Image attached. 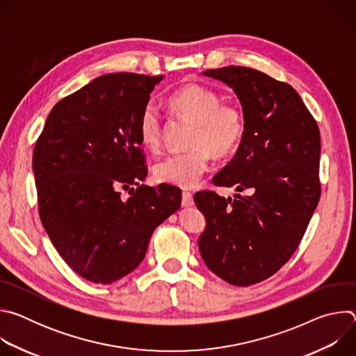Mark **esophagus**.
Here are the masks:
<instances>
[{"instance_id":"34e87169","label":"esophagus","mask_w":356,"mask_h":356,"mask_svg":"<svg viewBox=\"0 0 356 356\" xmlns=\"http://www.w3.org/2000/svg\"><path fill=\"white\" fill-rule=\"evenodd\" d=\"M193 194L188 193V191H183V195H181V204L183 207H191L193 206Z\"/></svg>"}]
</instances>
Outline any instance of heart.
I'll use <instances>...</instances> for the list:
<instances>
[{"instance_id":"b5f03b06","label":"heart","mask_w":356,"mask_h":356,"mask_svg":"<svg viewBox=\"0 0 356 356\" xmlns=\"http://www.w3.org/2000/svg\"><path fill=\"white\" fill-rule=\"evenodd\" d=\"M168 106L179 117L193 122V131L186 152L163 156L154 168L158 181L190 188L198 183L210 165L211 152L227 155L238 145L243 134V120L239 110L221 104L220 97L210 88L186 84L172 92ZM138 135L149 150H158L162 143V117L155 104H146L138 120Z\"/></svg>"}]
</instances>
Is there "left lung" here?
<instances>
[{
	"mask_svg": "<svg viewBox=\"0 0 356 356\" xmlns=\"http://www.w3.org/2000/svg\"><path fill=\"white\" fill-rule=\"evenodd\" d=\"M234 90L243 134L216 186L249 190L235 200L214 191L194 195L206 217L198 238L207 268L234 286L275 275L297 249L320 200V131L298 92L287 83L241 66L202 72Z\"/></svg>",
	"mask_w": 356,
	"mask_h": 356,
	"instance_id": "8db88e82",
	"label": "left lung"
}]
</instances>
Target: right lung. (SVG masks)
I'll list each match as a JSON object with an SVG mask.
<instances>
[{
  "label": "right lung",
  "instance_id": "add662e5",
  "mask_svg": "<svg viewBox=\"0 0 356 356\" xmlns=\"http://www.w3.org/2000/svg\"><path fill=\"white\" fill-rule=\"evenodd\" d=\"M163 77L94 79L52 108L35 145L42 225L63 261L92 283L131 273L152 232L180 209V188L140 184L147 170L138 120ZM121 188L131 197L122 200Z\"/></svg>",
  "mask_w": 356,
  "mask_h": 356
}]
</instances>
